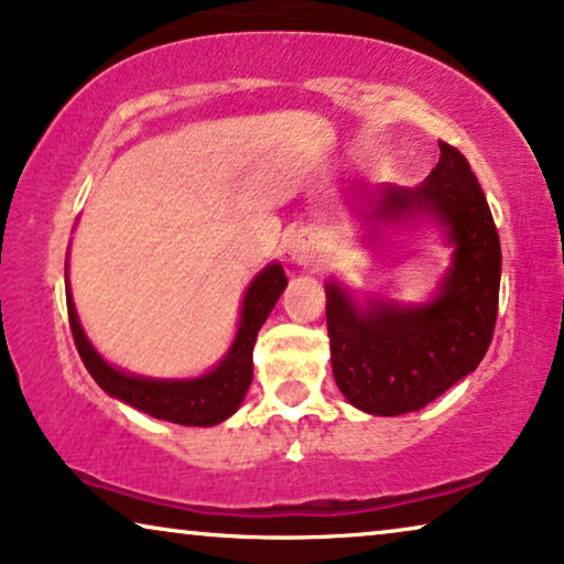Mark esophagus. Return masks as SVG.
Wrapping results in <instances>:
<instances>
[{
    "mask_svg": "<svg viewBox=\"0 0 564 564\" xmlns=\"http://www.w3.org/2000/svg\"><path fill=\"white\" fill-rule=\"evenodd\" d=\"M290 259L295 261V264H300V267L313 264V261H318V246H315V241H313L311 236H297V238H292V243H290Z\"/></svg>",
    "mask_w": 564,
    "mask_h": 564,
    "instance_id": "esophagus-1",
    "label": "esophagus"
}]
</instances>
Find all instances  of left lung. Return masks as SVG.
<instances>
[{
	"label": "left lung",
	"instance_id": "left-lung-1",
	"mask_svg": "<svg viewBox=\"0 0 564 564\" xmlns=\"http://www.w3.org/2000/svg\"><path fill=\"white\" fill-rule=\"evenodd\" d=\"M434 172L415 187L384 182L361 195L365 246L388 230L431 226L452 249L434 295L403 303L365 295L330 276L326 323L330 367L344 398L369 415L421 411L473 375L492 341L500 290V241L467 159L438 143Z\"/></svg>",
	"mask_w": 564,
	"mask_h": 564
}]
</instances>
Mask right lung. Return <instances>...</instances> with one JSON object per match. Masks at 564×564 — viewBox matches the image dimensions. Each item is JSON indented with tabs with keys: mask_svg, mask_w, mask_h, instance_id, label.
<instances>
[{
	"mask_svg": "<svg viewBox=\"0 0 564 564\" xmlns=\"http://www.w3.org/2000/svg\"><path fill=\"white\" fill-rule=\"evenodd\" d=\"M288 288V276L280 261H272L249 282L243 292L241 313H238V328L228 351L223 354L218 365H213L205 375L197 377H145L115 367L99 354L84 334V326L76 313L72 284H68V261H66V305L68 323L79 349V357L87 372L107 395L122 403L133 405L135 411L149 413L159 421L180 423V426H215L230 419L241 408L246 392L253 380V344H257L259 328L272 313L276 300Z\"/></svg>",
	"mask_w": 564,
	"mask_h": 564,
	"instance_id": "right-lung-1",
	"label": "right lung"
}]
</instances>
